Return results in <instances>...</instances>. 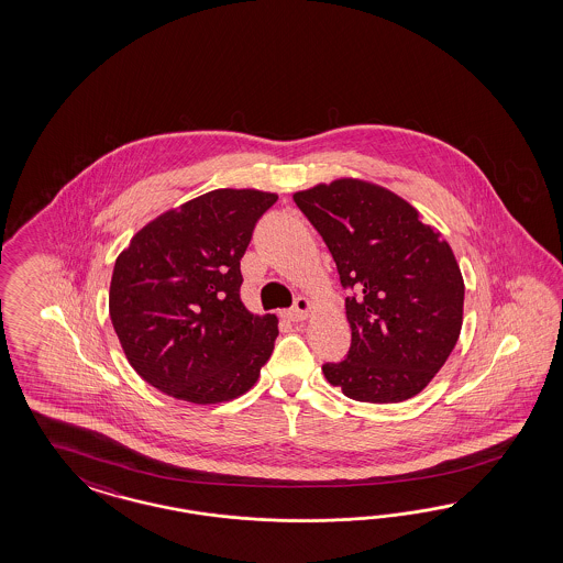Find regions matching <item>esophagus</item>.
<instances>
[{
	"label": "esophagus",
	"mask_w": 563,
	"mask_h": 563,
	"mask_svg": "<svg viewBox=\"0 0 563 563\" xmlns=\"http://www.w3.org/2000/svg\"><path fill=\"white\" fill-rule=\"evenodd\" d=\"M309 309H311L309 299H306V297H297L295 303H292V307H290L285 316L289 318L290 322H301V320H306Z\"/></svg>",
	"instance_id": "obj_1"
}]
</instances>
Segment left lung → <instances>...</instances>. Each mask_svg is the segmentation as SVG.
Returning a JSON list of instances; mask_svg holds the SVG:
<instances>
[{
    "label": "left lung",
    "mask_w": 563,
    "mask_h": 563,
    "mask_svg": "<svg viewBox=\"0 0 563 563\" xmlns=\"http://www.w3.org/2000/svg\"><path fill=\"white\" fill-rule=\"evenodd\" d=\"M341 274L351 346L322 372L361 402H402L442 369L461 336L464 283L450 245L388 189L358 179L297 191Z\"/></svg>",
    "instance_id": "obj_1"
}]
</instances>
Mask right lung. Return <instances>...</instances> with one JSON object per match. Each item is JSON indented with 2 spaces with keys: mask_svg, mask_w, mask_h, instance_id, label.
<instances>
[{
  "mask_svg": "<svg viewBox=\"0 0 563 563\" xmlns=\"http://www.w3.org/2000/svg\"><path fill=\"white\" fill-rule=\"evenodd\" d=\"M278 200L257 189H214L137 231L115 260L109 313L142 379L194 405L247 393L278 336L274 313L241 301V257Z\"/></svg>",
  "mask_w": 563,
  "mask_h": 563,
  "instance_id": "right-lung-1",
  "label": "right lung"
}]
</instances>
